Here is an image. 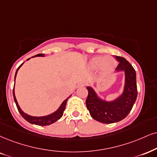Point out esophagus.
Returning <instances> with one entry per match:
<instances>
[{
    "mask_svg": "<svg viewBox=\"0 0 157 157\" xmlns=\"http://www.w3.org/2000/svg\"><path fill=\"white\" fill-rule=\"evenodd\" d=\"M84 85H85V84L84 82H81V83H79V84H78V86H84Z\"/></svg>",
    "mask_w": 157,
    "mask_h": 157,
    "instance_id": "34e87169",
    "label": "esophagus"
}]
</instances>
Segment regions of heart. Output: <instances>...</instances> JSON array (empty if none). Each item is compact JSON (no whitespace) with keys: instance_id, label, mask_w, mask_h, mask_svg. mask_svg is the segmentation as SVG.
Masks as SVG:
<instances>
[{"instance_id":"obj_1","label":"heart","mask_w":157,"mask_h":157,"mask_svg":"<svg viewBox=\"0 0 157 157\" xmlns=\"http://www.w3.org/2000/svg\"><path fill=\"white\" fill-rule=\"evenodd\" d=\"M90 65L94 69L100 67L102 71L108 72L115 68L117 60L111 56H106L104 57L102 56H95L90 59Z\"/></svg>"}]
</instances>
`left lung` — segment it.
Instances as JSON below:
<instances>
[{
    "label": "left lung",
    "mask_w": 157,
    "mask_h": 157,
    "mask_svg": "<svg viewBox=\"0 0 157 157\" xmlns=\"http://www.w3.org/2000/svg\"><path fill=\"white\" fill-rule=\"evenodd\" d=\"M119 62L116 72L124 71L125 75L124 86L122 94L111 101L102 100L94 89L87 86L88 96L86 105L91 117L103 124L118 122L128 115L133 107L137 95L136 73L130 63L125 58L116 56Z\"/></svg>",
    "instance_id": "left-lung-1"
}]
</instances>
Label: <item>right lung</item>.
Listing matches in <instances>:
<instances>
[{"label":"right lung","mask_w":157,"mask_h":157,"mask_svg":"<svg viewBox=\"0 0 157 157\" xmlns=\"http://www.w3.org/2000/svg\"><path fill=\"white\" fill-rule=\"evenodd\" d=\"M44 57V54H38V55H35L32 57ZM30 59V58H29V59H27V60H28V59ZM22 65H23V63L21 64V65H19V67L17 70L16 73H15V76H14V82H15V78H16L17 72H18L19 69L20 68V67L22 66ZM13 100H14V102H15V103H16V105L17 107V109H18V111L19 112V113L21 114V116H22V117L24 118L26 121H28L29 123L33 124H36V125H39V126H47V125H50V124H52L55 123V121H57V120H59L62 117H63V112L65 109V106H66L67 100H68V98L71 95H70L68 98H67V99H65L63 102H62L60 106H59V108H58L57 111H55L54 113H52L51 114H49V115H47V116H44V117H33V116H30V115H28V114L25 113V112H23L22 110L21 109L20 107H19L18 102H17V100L16 99V97H15L14 87H13Z\"/></svg>","instance_id":"right-lung-1"}]
</instances>
